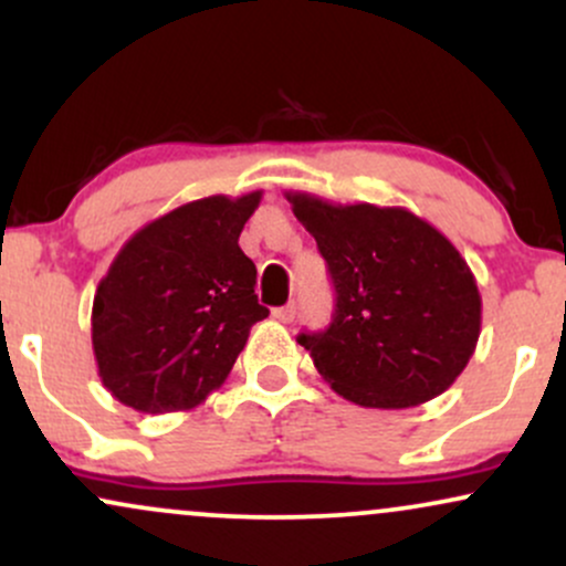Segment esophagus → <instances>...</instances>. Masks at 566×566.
Instances as JSON below:
<instances>
[{
    "instance_id": "esophagus-1",
    "label": "esophagus",
    "mask_w": 566,
    "mask_h": 566,
    "mask_svg": "<svg viewBox=\"0 0 566 566\" xmlns=\"http://www.w3.org/2000/svg\"><path fill=\"white\" fill-rule=\"evenodd\" d=\"M274 319L282 322V324H290L295 322V305L287 303V305H279V308H274Z\"/></svg>"
}]
</instances>
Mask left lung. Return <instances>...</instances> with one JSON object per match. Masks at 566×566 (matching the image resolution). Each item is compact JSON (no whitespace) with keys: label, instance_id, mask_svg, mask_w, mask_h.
Segmentation results:
<instances>
[{"label":"left lung","instance_id":"1","mask_svg":"<svg viewBox=\"0 0 566 566\" xmlns=\"http://www.w3.org/2000/svg\"><path fill=\"white\" fill-rule=\"evenodd\" d=\"M287 201L335 287L329 327L297 337L322 378L375 409L444 394L482 333V295L458 247L405 207L333 205L301 191Z\"/></svg>","mask_w":566,"mask_h":566}]
</instances>
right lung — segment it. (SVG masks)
Here are the masks:
<instances>
[{
    "label": "right lung",
    "instance_id": "add662e5",
    "mask_svg": "<svg viewBox=\"0 0 566 566\" xmlns=\"http://www.w3.org/2000/svg\"><path fill=\"white\" fill-rule=\"evenodd\" d=\"M263 191L175 207L127 239L93 301V350L122 405L161 415L201 405L229 378L258 303L239 233Z\"/></svg>",
    "mask_w": 566,
    "mask_h": 566
}]
</instances>
